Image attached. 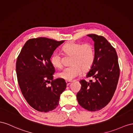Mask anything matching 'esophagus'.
I'll list each match as a JSON object with an SVG mask.
<instances>
[{
	"label": "esophagus",
	"instance_id": "1",
	"mask_svg": "<svg viewBox=\"0 0 133 133\" xmlns=\"http://www.w3.org/2000/svg\"><path fill=\"white\" fill-rule=\"evenodd\" d=\"M66 83H67V86H69L70 83H71V81H66Z\"/></svg>",
	"mask_w": 133,
	"mask_h": 133
}]
</instances>
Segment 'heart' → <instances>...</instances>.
<instances>
[{
	"mask_svg": "<svg viewBox=\"0 0 133 133\" xmlns=\"http://www.w3.org/2000/svg\"><path fill=\"white\" fill-rule=\"evenodd\" d=\"M62 51L66 55L72 56L71 66L65 68L57 74L59 77L67 81H71L78 76L82 70L84 72L88 71L94 63V49L90 43L82 44L71 42L63 45ZM50 61L52 65L56 68H61L62 66L61 56L58 52L52 54Z\"/></svg>",
	"mask_w": 133,
	"mask_h": 133,
	"instance_id": "heart-1",
	"label": "heart"
}]
</instances>
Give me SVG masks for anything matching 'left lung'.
Masks as SVG:
<instances>
[{"mask_svg":"<svg viewBox=\"0 0 133 133\" xmlns=\"http://www.w3.org/2000/svg\"><path fill=\"white\" fill-rule=\"evenodd\" d=\"M94 41V62L87 77L94 81H79L80 90L77 94L79 105L91 111H98L110 101L118 82L120 69L115 49L105 37L95 34L88 35Z\"/></svg>","mask_w":133,"mask_h":133,"instance_id":"8db88e82","label":"left lung"}]
</instances>
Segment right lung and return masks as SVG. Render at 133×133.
Here are the masks:
<instances>
[{
	"instance_id": "obj_1",
	"label": "right lung",
	"mask_w": 133,
	"mask_h": 133,
	"mask_svg": "<svg viewBox=\"0 0 133 133\" xmlns=\"http://www.w3.org/2000/svg\"><path fill=\"white\" fill-rule=\"evenodd\" d=\"M64 42L45 37L30 39L18 57L16 73L21 92L28 104L38 111L56 108L66 88L64 79H53L55 70L50 61L54 51ZM50 83L51 86L47 87Z\"/></svg>"
}]
</instances>
